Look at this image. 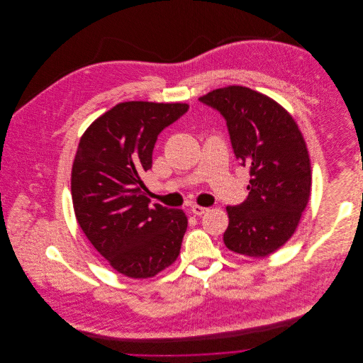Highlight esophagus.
<instances>
[{
    "label": "esophagus",
    "mask_w": 363,
    "mask_h": 363,
    "mask_svg": "<svg viewBox=\"0 0 363 363\" xmlns=\"http://www.w3.org/2000/svg\"><path fill=\"white\" fill-rule=\"evenodd\" d=\"M207 211V207H201V206H197V204H193V206H191V212H193L194 215H203V213H206Z\"/></svg>",
    "instance_id": "obj_1"
}]
</instances>
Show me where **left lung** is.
Listing matches in <instances>:
<instances>
[{
    "instance_id": "left-lung-1",
    "label": "left lung",
    "mask_w": 363,
    "mask_h": 363,
    "mask_svg": "<svg viewBox=\"0 0 363 363\" xmlns=\"http://www.w3.org/2000/svg\"><path fill=\"white\" fill-rule=\"evenodd\" d=\"M226 121L232 150L247 166L249 196L226 207L225 246L265 257L295 233L311 196V159L292 116L275 101L246 86H228L199 99Z\"/></svg>"
}]
</instances>
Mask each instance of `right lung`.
I'll return each instance as SVG.
<instances>
[{
	"mask_svg": "<svg viewBox=\"0 0 363 363\" xmlns=\"http://www.w3.org/2000/svg\"><path fill=\"white\" fill-rule=\"evenodd\" d=\"M187 110L184 104H116L79 141L71 174L77 220L125 277L151 278L180 253L187 216L177 208L150 207L141 176L152 167L157 135Z\"/></svg>",
	"mask_w": 363,
	"mask_h": 363,
	"instance_id": "add662e5",
	"label": "right lung"
}]
</instances>
